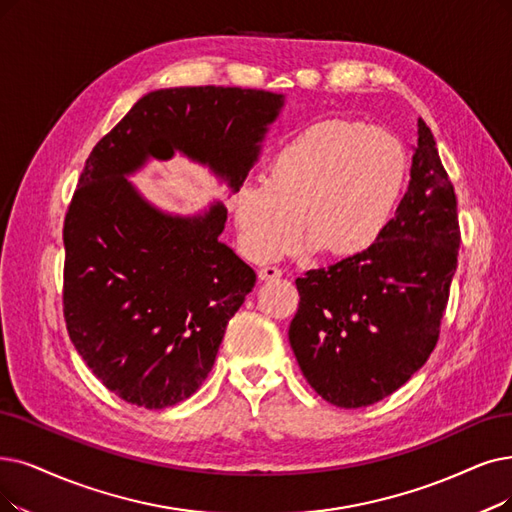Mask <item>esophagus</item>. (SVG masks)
Returning <instances> with one entry per match:
<instances>
[{"mask_svg":"<svg viewBox=\"0 0 512 512\" xmlns=\"http://www.w3.org/2000/svg\"><path fill=\"white\" fill-rule=\"evenodd\" d=\"M258 277H260V281L279 279V277H281V269H277V267H262V269L258 271Z\"/></svg>","mask_w":512,"mask_h":512,"instance_id":"1","label":"esophagus"}]
</instances>
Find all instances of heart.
Returning a JSON list of instances; mask_svg holds the SVG:
<instances>
[{
    "label": "heart",
    "mask_w": 512,
    "mask_h": 512,
    "mask_svg": "<svg viewBox=\"0 0 512 512\" xmlns=\"http://www.w3.org/2000/svg\"><path fill=\"white\" fill-rule=\"evenodd\" d=\"M407 172L401 140L384 128L323 119L273 153L264 182L235 191L231 210L243 252L256 262L288 254L302 229L304 250L357 256L384 233Z\"/></svg>",
    "instance_id": "obj_1"
}]
</instances>
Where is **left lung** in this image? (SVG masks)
I'll list each match as a JSON object with an SVG mask.
<instances>
[{
    "label": "left lung",
    "mask_w": 512,
    "mask_h": 512,
    "mask_svg": "<svg viewBox=\"0 0 512 512\" xmlns=\"http://www.w3.org/2000/svg\"><path fill=\"white\" fill-rule=\"evenodd\" d=\"M416 136L410 185L380 239L296 279L292 351L317 395L344 410L395 393L426 363L458 267L456 193L422 119Z\"/></svg>",
    "instance_id": "1"
}]
</instances>
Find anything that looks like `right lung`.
Returning a JSON list of instances; mask_svg holds the SVG:
<instances>
[{
    "mask_svg": "<svg viewBox=\"0 0 512 512\" xmlns=\"http://www.w3.org/2000/svg\"><path fill=\"white\" fill-rule=\"evenodd\" d=\"M283 100L216 86L155 90L92 149L65 218V321L92 374L124 401L163 410L189 399L256 283L218 239L220 201L170 214L128 176L180 153L237 191Z\"/></svg>",
    "mask_w": 512,
    "mask_h": 512,
    "instance_id": "add662e5",
    "label": "right lung"
}]
</instances>
